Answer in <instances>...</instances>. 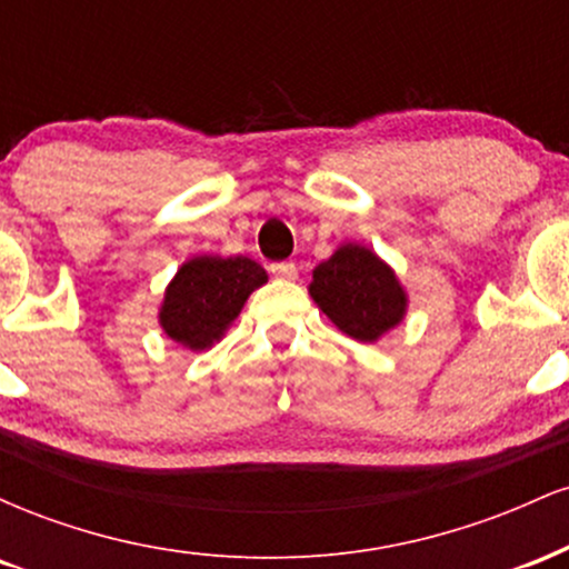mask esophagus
Returning <instances> with one entry per match:
<instances>
[{
  "mask_svg": "<svg viewBox=\"0 0 569 569\" xmlns=\"http://www.w3.org/2000/svg\"><path fill=\"white\" fill-rule=\"evenodd\" d=\"M270 272L276 278H283V280H297V276H299L297 264H293V262H276V264H270Z\"/></svg>",
  "mask_w": 569,
  "mask_h": 569,
  "instance_id": "1",
  "label": "esophagus"
}]
</instances>
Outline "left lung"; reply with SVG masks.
<instances>
[{
  "label": "left lung",
  "mask_w": 569,
  "mask_h": 569,
  "mask_svg": "<svg viewBox=\"0 0 569 569\" xmlns=\"http://www.w3.org/2000/svg\"><path fill=\"white\" fill-rule=\"evenodd\" d=\"M310 297L339 331L358 342H375L407 310V293L393 270L375 251L356 243L337 248L335 257L316 267Z\"/></svg>",
  "instance_id": "obj_1"
}]
</instances>
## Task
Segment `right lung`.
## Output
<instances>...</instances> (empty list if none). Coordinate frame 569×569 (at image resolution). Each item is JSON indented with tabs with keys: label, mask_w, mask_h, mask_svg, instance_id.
<instances>
[{
	"label": "right lung",
	"mask_w": 569,
	"mask_h": 569,
	"mask_svg": "<svg viewBox=\"0 0 569 569\" xmlns=\"http://www.w3.org/2000/svg\"><path fill=\"white\" fill-rule=\"evenodd\" d=\"M262 283H267V272L253 259H189L168 286L160 326L189 350L211 348L238 318L248 293Z\"/></svg>",
	"instance_id": "obj_1"
}]
</instances>
